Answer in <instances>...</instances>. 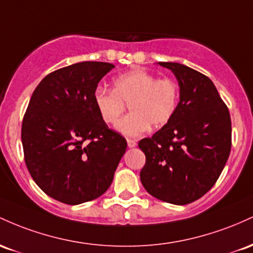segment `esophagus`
Listing matches in <instances>:
<instances>
[{
    "label": "esophagus",
    "mask_w": 253,
    "mask_h": 253,
    "mask_svg": "<svg viewBox=\"0 0 253 253\" xmlns=\"http://www.w3.org/2000/svg\"><path fill=\"white\" fill-rule=\"evenodd\" d=\"M126 142H127V147H129V148H134V147H136V141L132 140V138H127Z\"/></svg>",
    "instance_id": "obj_1"
}]
</instances>
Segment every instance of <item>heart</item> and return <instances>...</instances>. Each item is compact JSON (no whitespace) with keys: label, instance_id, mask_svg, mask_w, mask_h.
Wrapping results in <instances>:
<instances>
[{"label":"heart","instance_id":"heart-1","mask_svg":"<svg viewBox=\"0 0 253 253\" xmlns=\"http://www.w3.org/2000/svg\"><path fill=\"white\" fill-rule=\"evenodd\" d=\"M95 109L106 124L115 123L129 106L126 117L115 129L124 136L136 137L150 126L160 129L169 123L178 107L179 87L171 79H158L146 70L135 69L113 80V89L96 88Z\"/></svg>","mask_w":253,"mask_h":253}]
</instances>
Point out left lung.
Here are the masks:
<instances>
[{"label": "left lung", "mask_w": 253, "mask_h": 253, "mask_svg": "<svg viewBox=\"0 0 253 253\" xmlns=\"http://www.w3.org/2000/svg\"><path fill=\"white\" fill-rule=\"evenodd\" d=\"M159 64L177 78L179 103L169 124L138 142L146 155L140 177L153 197L184 206L220 177L231 152V116L208 76L180 63Z\"/></svg>", "instance_id": "left-lung-1"}]
</instances>
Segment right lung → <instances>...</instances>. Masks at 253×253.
I'll return each mask as SVG.
<instances>
[{
    "instance_id": "1",
    "label": "right lung",
    "mask_w": 253,
    "mask_h": 253,
    "mask_svg": "<svg viewBox=\"0 0 253 253\" xmlns=\"http://www.w3.org/2000/svg\"><path fill=\"white\" fill-rule=\"evenodd\" d=\"M115 65L80 62L50 73L33 92L24 116L25 163L37 185L59 202L95 200L111 185L126 140L109 129L93 94Z\"/></svg>"
}]
</instances>
